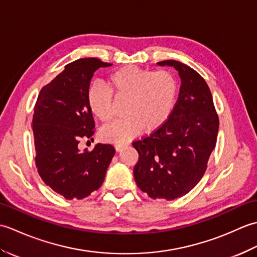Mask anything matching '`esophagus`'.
<instances>
[{
  "mask_svg": "<svg viewBox=\"0 0 257 257\" xmlns=\"http://www.w3.org/2000/svg\"><path fill=\"white\" fill-rule=\"evenodd\" d=\"M125 146H128V143H120V144H116L114 145V149H116L117 151H120L121 150L123 147H125Z\"/></svg>",
  "mask_w": 257,
  "mask_h": 257,
  "instance_id": "obj_1",
  "label": "esophagus"
}]
</instances>
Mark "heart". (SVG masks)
<instances>
[{"mask_svg": "<svg viewBox=\"0 0 257 257\" xmlns=\"http://www.w3.org/2000/svg\"><path fill=\"white\" fill-rule=\"evenodd\" d=\"M106 87L95 83L87 92L90 111L102 123L111 121L114 102L124 100V116L103 128L100 137L110 143H122L141 130L155 132L167 120L176 106L179 85L170 70H152L123 66L108 74Z\"/></svg>", "mask_w": 257, "mask_h": 257, "instance_id": "heart-1", "label": "heart"}]
</instances>
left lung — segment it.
I'll list each match as a JSON object with an SVG mask.
<instances>
[{
	"instance_id": "left-lung-1",
	"label": "left lung",
	"mask_w": 257,
	"mask_h": 257,
	"mask_svg": "<svg viewBox=\"0 0 257 257\" xmlns=\"http://www.w3.org/2000/svg\"><path fill=\"white\" fill-rule=\"evenodd\" d=\"M158 65L176 68L181 87L166 123L133 143L139 154L134 177L151 199L173 200L187 194L203 177L220 120L209 86L198 72L172 59Z\"/></svg>"
}]
</instances>
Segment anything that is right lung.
<instances>
[{
	"instance_id": "1",
	"label": "right lung",
	"mask_w": 257,
	"mask_h": 257,
	"mask_svg": "<svg viewBox=\"0 0 257 257\" xmlns=\"http://www.w3.org/2000/svg\"><path fill=\"white\" fill-rule=\"evenodd\" d=\"M111 66L99 58H80L67 64L41 89L34 106L35 165L43 181L65 199H84L98 190L114 155L109 144L80 152L83 139H92L95 121L87 92L98 68Z\"/></svg>"
}]
</instances>
